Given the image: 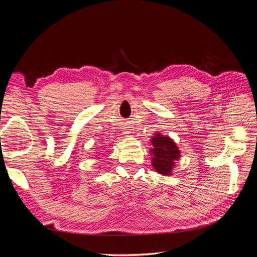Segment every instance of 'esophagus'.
<instances>
[{"label": "esophagus", "instance_id": "esophagus-1", "mask_svg": "<svg viewBox=\"0 0 257 257\" xmlns=\"http://www.w3.org/2000/svg\"><path fill=\"white\" fill-rule=\"evenodd\" d=\"M123 131H124V132H123V134L125 135V136H128V135L132 133V132H131L128 128H123Z\"/></svg>", "mask_w": 257, "mask_h": 257}]
</instances>
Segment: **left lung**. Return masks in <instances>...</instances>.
I'll return each mask as SVG.
<instances>
[{
  "label": "left lung",
  "mask_w": 257,
  "mask_h": 257,
  "mask_svg": "<svg viewBox=\"0 0 257 257\" xmlns=\"http://www.w3.org/2000/svg\"><path fill=\"white\" fill-rule=\"evenodd\" d=\"M150 148L151 164L157 173L163 176H170L175 168V162L180 159L181 152L179 147L169 136L162 135L160 132H155L151 138Z\"/></svg>",
  "instance_id": "obj_1"
}]
</instances>
